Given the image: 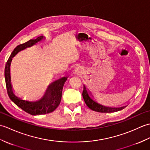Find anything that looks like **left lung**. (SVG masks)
<instances>
[{
    "label": "left lung",
    "instance_id": "obj_1",
    "mask_svg": "<svg viewBox=\"0 0 150 150\" xmlns=\"http://www.w3.org/2000/svg\"><path fill=\"white\" fill-rule=\"evenodd\" d=\"M82 97L84 100L85 103L86 104L88 107L90 108L91 110H93L95 111H97V112H100V113H112V112H115V111H118L120 110H122L124 109V107L122 108H109V107H106L104 106H102V105L95 103L91 98L89 97L88 94V92L86 87L84 86L83 88V91H82Z\"/></svg>",
    "mask_w": 150,
    "mask_h": 150
}]
</instances>
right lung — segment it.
<instances>
[{"label":"right lung","instance_id":"add662e5","mask_svg":"<svg viewBox=\"0 0 150 150\" xmlns=\"http://www.w3.org/2000/svg\"><path fill=\"white\" fill-rule=\"evenodd\" d=\"M44 39V37H38L35 39H31L28 42L19 44L13 51L10 57H9L7 62L6 64L4 69V75L6 86L7 88L8 95L9 98L17 105L21 108L26 113L32 115H43L52 112L59 105L61 100L62 91L65 82L67 80V77H63L59 80L53 82L47 88L46 93L44 97L37 102H28L23 100L17 97L13 93L12 87L10 81V64L12 58L14 57L17 54L24 49L32 46L33 45L42 42Z\"/></svg>","mask_w":150,"mask_h":150}]
</instances>
